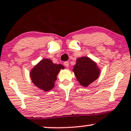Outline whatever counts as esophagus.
Wrapping results in <instances>:
<instances>
[{
	"instance_id": "34e87169",
	"label": "esophagus",
	"mask_w": 131,
	"mask_h": 131,
	"mask_svg": "<svg viewBox=\"0 0 131 131\" xmlns=\"http://www.w3.org/2000/svg\"><path fill=\"white\" fill-rule=\"evenodd\" d=\"M64 65L66 67H69V62L68 61H65V62H64Z\"/></svg>"
}]
</instances>
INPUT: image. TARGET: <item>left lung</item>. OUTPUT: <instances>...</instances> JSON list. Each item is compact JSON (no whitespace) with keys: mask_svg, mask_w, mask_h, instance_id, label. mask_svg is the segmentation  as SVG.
Instances as JSON below:
<instances>
[{"mask_svg":"<svg viewBox=\"0 0 131 131\" xmlns=\"http://www.w3.org/2000/svg\"><path fill=\"white\" fill-rule=\"evenodd\" d=\"M73 71L78 81L85 87L96 80L100 73V68L97 67L96 63L87 57L77 59Z\"/></svg>","mask_w":131,"mask_h":131,"instance_id":"obj_1","label":"left lung"}]
</instances>
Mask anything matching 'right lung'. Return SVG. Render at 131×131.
I'll return each instance as SVG.
<instances>
[{
	"instance_id": "right-lung-1",
	"label": "right lung",
	"mask_w": 131,
	"mask_h": 131,
	"mask_svg": "<svg viewBox=\"0 0 131 131\" xmlns=\"http://www.w3.org/2000/svg\"><path fill=\"white\" fill-rule=\"evenodd\" d=\"M63 65L55 64L51 60L42 59L33 68L30 76L32 82L39 89L48 91L53 89L57 76Z\"/></svg>"
}]
</instances>
